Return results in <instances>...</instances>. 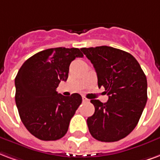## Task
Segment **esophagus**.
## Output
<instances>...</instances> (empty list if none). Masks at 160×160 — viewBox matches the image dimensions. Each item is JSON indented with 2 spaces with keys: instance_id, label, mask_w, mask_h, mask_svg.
<instances>
[{
  "instance_id": "esophagus-1",
  "label": "esophagus",
  "mask_w": 160,
  "mask_h": 160,
  "mask_svg": "<svg viewBox=\"0 0 160 160\" xmlns=\"http://www.w3.org/2000/svg\"><path fill=\"white\" fill-rule=\"evenodd\" d=\"M82 101H83V102H88L90 100L87 99V98H86L85 96H82Z\"/></svg>"
}]
</instances>
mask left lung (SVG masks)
Returning a JSON list of instances; mask_svg holds the SVG:
<instances>
[{"mask_svg": "<svg viewBox=\"0 0 160 160\" xmlns=\"http://www.w3.org/2000/svg\"><path fill=\"white\" fill-rule=\"evenodd\" d=\"M96 69L98 87L108 101L91 100L95 112L87 118L91 136L102 142H116L131 132L148 100L147 79L140 64L128 52L108 46L82 48Z\"/></svg>", "mask_w": 160, "mask_h": 160, "instance_id": "1", "label": "left lung"}]
</instances>
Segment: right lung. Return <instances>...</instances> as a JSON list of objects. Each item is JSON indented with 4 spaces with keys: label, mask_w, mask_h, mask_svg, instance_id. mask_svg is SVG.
Wrapping results in <instances>:
<instances>
[{
    "label": "right lung",
    "mask_w": 160,
    "mask_h": 160,
    "mask_svg": "<svg viewBox=\"0 0 160 160\" xmlns=\"http://www.w3.org/2000/svg\"><path fill=\"white\" fill-rule=\"evenodd\" d=\"M83 56L76 48H48L30 57L18 70L16 105L24 126L38 139L54 141L66 134L82 97L64 96L56 89L68 79L70 63Z\"/></svg>",
    "instance_id": "obj_1"
}]
</instances>
